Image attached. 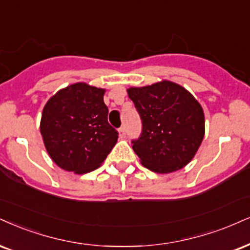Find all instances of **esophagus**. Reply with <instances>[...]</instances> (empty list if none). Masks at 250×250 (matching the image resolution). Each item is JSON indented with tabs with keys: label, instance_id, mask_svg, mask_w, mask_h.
Listing matches in <instances>:
<instances>
[{
	"label": "esophagus",
	"instance_id": "obj_1",
	"mask_svg": "<svg viewBox=\"0 0 250 250\" xmlns=\"http://www.w3.org/2000/svg\"><path fill=\"white\" fill-rule=\"evenodd\" d=\"M118 132H119V137H120V138H125V135H126V131H125V127H124V126H122V127H119Z\"/></svg>",
	"mask_w": 250,
	"mask_h": 250
}]
</instances>
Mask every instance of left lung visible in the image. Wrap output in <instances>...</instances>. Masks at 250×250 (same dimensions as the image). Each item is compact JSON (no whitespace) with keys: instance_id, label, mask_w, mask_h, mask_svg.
Here are the masks:
<instances>
[{"instance_id":"obj_1","label":"left lung","mask_w":250,"mask_h":250,"mask_svg":"<svg viewBox=\"0 0 250 250\" xmlns=\"http://www.w3.org/2000/svg\"><path fill=\"white\" fill-rule=\"evenodd\" d=\"M143 130L132 148L149 170L168 174L192 160L205 133L204 111L187 89L170 81L127 89Z\"/></svg>"}]
</instances>
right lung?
<instances>
[{"mask_svg":"<svg viewBox=\"0 0 250 250\" xmlns=\"http://www.w3.org/2000/svg\"><path fill=\"white\" fill-rule=\"evenodd\" d=\"M104 92L87 83H74L44 106L40 133L51 159L63 170H95L115 147L118 132L107 122Z\"/></svg>","mask_w":250,"mask_h":250,"instance_id":"obj_1","label":"right lung"}]
</instances>
